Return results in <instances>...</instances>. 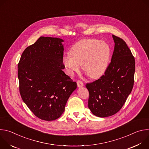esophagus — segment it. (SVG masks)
Masks as SVG:
<instances>
[{"label":"esophagus","mask_w":149,"mask_h":149,"mask_svg":"<svg viewBox=\"0 0 149 149\" xmlns=\"http://www.w3.org/2000/svg\"><path fill=\"white\" fill-rule=\"evenodd\" d=\"M77 86H78V87H82L84 86V83L81 80H78L77 81Z\"/></svg>","instance_id":"esophagus-1"}]
</instances>
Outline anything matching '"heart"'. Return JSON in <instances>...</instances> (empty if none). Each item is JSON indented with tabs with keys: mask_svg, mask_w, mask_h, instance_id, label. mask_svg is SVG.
Returning <instances> with one entry per match:
<instances>
[{
	"mask_svg": "<svg viewBox=\"0 0 149 149\" xmlns=\"http://www.w3.org/2000/svg\"><path fill=\"white\" fill-rule=\"evenodd\" d=\"M70 55L63 56L62 62L70 74L79 70L80 65L90 77L96 78L104 74L110 56L109 45L95 39H84L71 48Z\"/></svg>",
	"mask_w": 149,
	"mask_h": 149,
	"instance_id": "heart-1",
	"label": "heart"
}]
</instances>
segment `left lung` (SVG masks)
Listing matches in <instances>:
<instances>
[{
  "instance_id": "8db88e82",
  "label": "left lung",
  "mask_w": 149,
  "mask_h": 149,
  "mask_svg": "<svg viewBox=\"0 0 149 149\" xmlns=\"http://www.w3.org/2000/svg\"><path fill=\"white\" fill-rule=\"evenodd\" d=\"M115 42L111 62L99 79L87 83L88 108L100 117L118 112L131 93L134 85L135 59L125 42L113 35Z\"/></svg>"
}]
</instances>
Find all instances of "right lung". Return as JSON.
I'll use <instances>...</instances> for the list:
<instances>
[{
  "instance_id": "1",
  "label": "right lung",
  "mask_w": 149,
  "mask_h": 149,
  "mask_svg": "<svg viewBox=\"0 0 149 149\" xmlns=\"http://www.w3.org/2000/svg\"><path fill=\"white\" fill-rule=\"evenodd\" d=\"M63 41L40 36L24 50L17 65L22 100L35 116L45 121L62 115L77 88V82L62 71Z\"/></svg>"
}]
</instances>
